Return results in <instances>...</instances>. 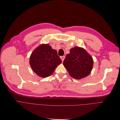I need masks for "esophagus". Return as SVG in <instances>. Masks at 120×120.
Returning a JSON list of instances; mask_svg holds the SVG:
<instances>
[{"label":"esophagus","instance_id":"esophagus-1","mask_svg":"<svg viewBox=\"0 0 120 120\" xmlns=\"http://www.w3.org/2000/svg\"><path fill=\"white\" fill-rule=\"evenodd\" d=\"M60 59H61V60H62V61H63L64 60V59H65V56H61L60 57Z\"/></svg>","mask_w":120,"mask_h":120}]
</instances>
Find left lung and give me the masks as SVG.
Here are the masks:
<instances>
[{"mask_svg":"<svg viewBox=\"0 0 120 120\" xmlns=\"http://www.w3.org/2000/svg\"><path fill=\"white\" fill-rule=\"evenodd\" d=\"M63 64L72 77L79 79L87 77L90 73L93 60L86 50L75 47L70 50V53L66 55Z\"/></svg>","mask_w":120,"mask_h":120,"instance_id":"left-lung-1","label":"left lung"}]
</instances>
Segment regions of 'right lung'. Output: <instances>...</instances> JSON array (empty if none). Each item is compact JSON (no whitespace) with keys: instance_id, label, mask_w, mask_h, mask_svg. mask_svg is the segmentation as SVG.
I'll list each match as a JSON object with an SVG mask.
<instances>
[{"instance_id":"obj_1","label":"right lung","mask_w":120,"mask_h":120,"mask_svg":"<svg viewBox=\"0 0 120 120\" xmlns=\"http://www.w3.org/2000/svg\"><path fill=\"white\" fill-rule=\"evenodd\" d=\"M61 62L56 51L48 44H41L34 50L29 61L34 72L42 78L52 75Z\"/></svg>"}]
</instances>
